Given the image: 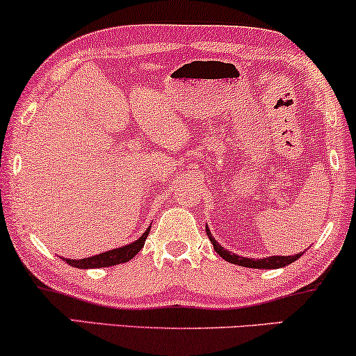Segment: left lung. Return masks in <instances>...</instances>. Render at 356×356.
<instances>
[{"mask_svg":"<svg viewBox=\"0 0 356 356\" xmlns=\"http://www.w3.org/2000/svg\"><path fill=\"white\" fill-rule=\"evenodd\" d=\"M207 232V237L212 242V245H214V250L216 253H219L220 257L224 258V260H227L229 263H234V265H238V266H247V268H265V270H270V268H281V266H286L289 265V263L296 261L299 257L302 255V253H296V255H291V257H270V258H263V260H252V258H245V257H238L235 255V253H230L229 250H225L224 247H220L218 242H216L214 237H212L209 229H206Z\"/></svg>","mask_w":356,"mask_h":356,"instance_id":"obj_1","label":"left lung"}]
</instances>
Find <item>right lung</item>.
I'll use <instances>...</instances> for the list:
<instances>
[{"instance_id": "right-lung-1", "label": "right lung", "mask_w": 356, "mask_h": 356, "mask_svg": "<svg viewBox=\"0 0 356 356\" xmlns=\"http://www.w3.org/2000/svg\"><path fill=\"white\" fill-rule=\"evenodd\" d=\"M149 232H150V227L145 230V234H142L140 238L136 240V242L129 243L126 247L114 248V250L99 253V255H95L90 258H83V260H67V263L68 265L75 266V268H83V270L104 268V266H113V265H119V263H126L142 250Z\"/></svg>"}]
</instances>
